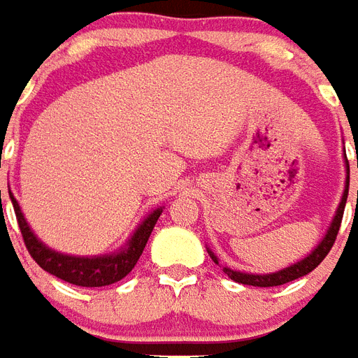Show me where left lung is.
<instances>
[{
    "instance_id": "8db88e82",
    "label": "left lung",
    "mask_w": 358,
    "mask_h": 358,
    "mask_svg": "<svg viewBox=\"0 0 358 358\" xmlns=\"http://www.w3.org/2000/svg\"><path fill=\"white\" fill-rule=\"evenodd\" d=\"M345 171H347L345 189H343L341 201H339L338 209H336V215H334V218H331L330 226H328V230H326V234H324L322 240L318 241V245H316V248L313 249L305 259H301V261L289 264V266H285V268L278 270V272H270V274H249V272H240V270H232V268H228V266H222V272H224L226 276L232 278L234 282H238V284L255 285V287H274V285L287 284V282H293V280H297V278L301 276H307L308 272H313L318 264L322 263L324 257L330 253L331 245H334V241H336V236H338L341 218H343L347 194H349V163H347V157H345ZM207 251H209L210 259L218 264L217 255H215L210 249H207Z\"/></svg>"
}]
</instances>
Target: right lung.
<instances>
[{"label":"right lung","instance_id":"add662e5","mask_svg":"<svg viewBox=\"0 0 358 358\" xmlns=\"http://www.w3.org/2000/svg\"><path fill=\"white\" fill-rule=\"evenodd\" d=\"M13 209L19 220V228L24 243H27L28 253L32 255L36 263L40 264L45 272H50L53 276L65 280L69 284L82 285V287H101V285H110L122 280V278L136 266L138 259L143 253V248L148 243L149 236L155 228L157 220L163 213V207L151 210L148 217L141 220L134 234L128 238L124 245L117 249L115 253L107 255H94V257H80V255H66L61 251L48 248L30 224L24 218V213L20 210L19 201L15 199V195L9 192ZM0 203H1V189H0Z\"/></svg>","mask_w":358,"mask_h":358}]
</instances>
